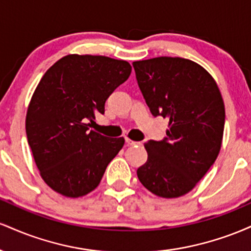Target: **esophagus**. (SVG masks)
Wrapping results in <instances>:
<instances>
[{"mask_svg":"<svg viewBox=\"0 0 251 251\" xmlns=\"http://www.w3.org/2000/svg\"><path fill=\"white\" fill-rule=\"evenodd\" d=\"M125 142L127 144V146H135V145H142V143L140 142H134V140L129 139V138H125Z\"/></svg>","mask_w":251,"mask_h":251,"instance_id":"esophagus-1","label":"esophagus"}]
</instances>
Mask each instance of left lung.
<instances>
[{
	"label": "left lung",
	"instance_id": "obj_1",
	"mask_svg": "<svg viewBox=\"0 0 251 251\" xmlns=\"http://www.w3.org/2000/svg\"><path fill=\"white\" fill-rule=\"evenodd\" d=\"M138 85L154 117L169 119L162 142L145 143L140 183L163 198L186 195L215 163L226 120L223 98L206 70L183 57L134 61Z\"/></svg>",
	"mask_w": 251,
	"mask_h": 251
}]
</instances>
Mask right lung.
Masks as SVG:
<instances>
[{
    "label": "right lung",
    "mask_w": 251,
    "mask_h": 251,
    "mask_svg": "<svg viewBox=\"0 0 251 251\" xmlns=\"http://www.w3.org/2000/svg\"><path fill=\"white\" fill-rule=\"evenodd\" d=\"M131 72L124 60L70 54L40 80L28 106L25 132L40 176L57 194L77 198L93 191L123 149V137L89 131L88 122L105 112L107 98Z\"/></svg>",
    "instance_id": "right-lung-1"
}]
</instances>
